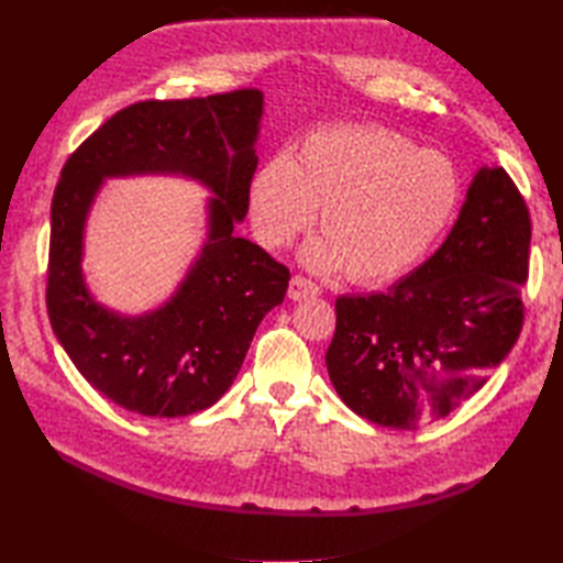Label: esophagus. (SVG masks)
I'll use <instances>...</instances> for the list:
<instances>
[{
  "mask_svg": "<svg viewBox=\"0 0 563 563\" xmlns=\"http://www.w3.org/2000/svg\"><path fill=\"white\" fill-rule=\"evenodd\" d=\"M321 290L319 285H314L312 280L302 278V275H295L290 280V288H288V297L292 302H300V300H309V297H317Z\"/></svg>",
  "mask_w": 563,
  "mask_h": 563,
  "instance_id": "esophagus-1",
  "label": "esophagus"
}]
</instances>
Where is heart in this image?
Masks as SVG:
<instances>
[{
  "mask_svg": "<svg viewBox=\"0 0 563 563\" xmlns=\"http://www.w3.org/2000/svg\"><path fill=\"white\" fill-rule=\"evenodd\" d=\"M460 174L442 152L421 150L394 130H319L290 159H268L251 178L249 218L263 249H283L319 210L321 234L302 249L317 273L345 271L382 285L421 263L457 212Z\"/></svg>",
  "mask_w": 563,
  "mask_h": 563,
  "instance_id": "b5f03b06",
  "label": "heart"
}]
</instances>
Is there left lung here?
<instances>
[{"mask_svg":"<svg viewBox=\"0 0 563 563\" xmlns=\"http://www.w3.org/2000/svg\"><path fill=\"white\" fill-rule=\"evenodd\" d=\"M530 232L504 166H482L433 256L385 292L336 300L327 369L343 404L369 423L418 428L479 389L520 336Z\"/></svg>","mask_w":563,"mask_h":563,"instance_id":"obj_1","label":"left lung"}]
</instances>
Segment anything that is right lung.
I'll return each mask as SVG.
<instances>
[{
	"label": "right lung",
	"instance_id": "obj_1",
	"mask_svg": "<svg viewBox=\"0 0 563 563\" xmlns=\"http://www.w3.org/2000/svg\"><path fill=\"white\" fill-rule=\"evenodd\" d=\"M263 93L140 101L67 159L51 208L47 317L101 397L150 418L206 411L232 387L251 339L288 290L290 271L236 236L258 166ZM181 175L213 194L207 236L172 298L142 316L99 303L82 278V236L106 177Z\"/></svg>",
	"mask_w": 563,
	"mask_h": 563
}]
</instances>
